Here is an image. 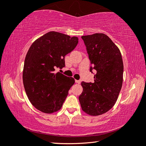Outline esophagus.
<instances>
[{"instance_id": "34e87169", "label": "esophagus", "mask_w": 146, "mask_h": 146, "mask_svg": "<svg viewBox=\"0 0 146 146\" xmlns=\"http://www.w3.org/2000/svg\"><path fill=\"white\" fill-rule=\"evenodd\" d=\"M75 82L76 84H80V80H75Z\"/></svg>"}]
</instances>
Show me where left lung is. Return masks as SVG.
I'll list each match as a JSON object with an SVG mask.
<instances>
[{"instance_id": "obj_1", "label": "left lung", "mask_w": 146, "mask_h": 146, "mask_svg": "<svg viewBox=\"0 0 146 146\" xmlns=\"http://www.w3.org/2000/svg\"><path fill=\"white\" fill-rule=\"evenodd\" d=\"M91 65L96 71L94 82L81 83L83 91L78 99L83 111L98 116L111 109L121 90L123 65L118 47L108 36L95 33L82 36Z\"/></svg>"}]
</instances>
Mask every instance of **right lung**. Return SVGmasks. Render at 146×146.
Masks as SVG:
<instances>
[{
    "mask_svg": "<svg viewBox=\"0 0 146 146\" xmlns=\"http://www.w3.org/2000/svg\"><path fill=\"white\" fill-rule=\"evenodd\" d=\"M78 42L76 36L49 31L31 44L24 60L23 78L28 99L38 110L53 113L61 109L75 79L54 71L65 66V56Z\"/></svg>",
    "mask_w": 146,
    "mask_h": 146,
    "instance_id": "add662e5",
    "label": "right lung"
}]
</instances>
